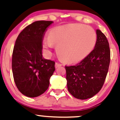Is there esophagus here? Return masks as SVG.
<instances>
[{
    "mask_svg": "<svg viewBox=\"0 0 120 120\" xmlns=\"http://www.w3.org/2000/svg\"><path fill=\"white\" fill-rule=\"evenodd\" d=\"M61 65H62L61 64H60V63L56 62V63H55V68H59V67H60V66H61Z\"/></svg>",
    "mask_w": 120,
    "mask_h": 120,
    "instance_id": "esophagus-1",
    "label": "esophagus"
}]
</instances>
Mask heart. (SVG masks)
Masks as SVG:
<instances>
[{
  "label": "heart",
  "instance_id": "1",
  "mask_svg": "<svg viewBox=\"0 0 120 120\" xmlns=\"http://www.w3.org/2000/svg\"><path fill=\"white\" fill-rule=\"evenodd\" d=\"M96 32L82 23H71L52 29L43 40V48L49 51L56 45L60 59L70 64L78 62L88 55L95 46Z\"/></svg>",
  "mask_w": 120,
  "mask_h": 120
}]
</instances>
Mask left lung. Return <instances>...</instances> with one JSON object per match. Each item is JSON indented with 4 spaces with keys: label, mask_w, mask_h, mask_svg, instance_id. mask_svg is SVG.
<instances>
[{
    "label": "left lung",
    "mask_w": 120,
    "mask_h": 120,
    "mask_svg": "<svg viewBox=\"0 0 120 120\" xmlns=\"http://www.w3.org/2000/svg\"><path fill=\"white\" fill-rule=\"evenodd\" d=\"M97 40L94 49L81 61L66 66L68 90L79 99L91 98L103 86L110 61V50L106 36L97 30Z\"/></svg>",
    "instance_id": "8db88e82"
}]
</instances>
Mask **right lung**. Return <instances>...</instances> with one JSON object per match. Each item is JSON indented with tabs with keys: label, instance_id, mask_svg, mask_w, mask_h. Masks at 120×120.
Wrapping results in <instances>:
<instances>
[{
	"label": "right lung",
	"instance_id": "right-lung-1",
	"mask_svg": "<svg viewBox=\"0 0 120 120\" xmlns=\"http://www.w3.org/2000/svg\"><path fill=\"white\" fill-rule=\"evenodd\" d=\"M53 21H38L27 26L16 39L12 55V71L17 88L34 98L48 89L55 71V62L42 56L45 32Z\"/></svg>",
	"mask_w": 120,
	"mask_h": 120
}]
</instances>
